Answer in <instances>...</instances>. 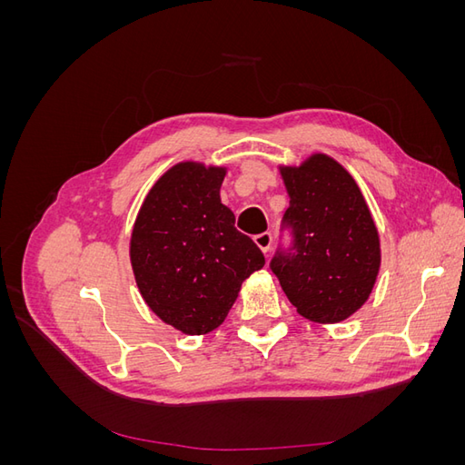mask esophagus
<instances>
[{
    "label": "esophagus",
    "mask_w": 465,
    "mask_h": 465,
    "mask_svg": "<svg viewBox=\"0 0 465 465\" xmlns=\"http://www.w3.org/2000/svg\"><path fill=\"white\" fill-rule=\"evenodd\" d=\"M254 242H256V246L263 252V254H267V252L272 250V244H273V236L270 234V232H262V234H258L256 238H254Z\"/></svg>",
    "instance_id": "esophagus-1"
}]
</instances>
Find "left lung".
<instances>
[{
  "label": "left lung",
  "mask_w": 465,
  "mask_h": 465,
  "mask_svg": "<svg viewBox=\"0 0 465 465\" xmlns=\"http://www.w3.org/2000/svg\"><path fill=\"white\" fill-rule=\"evenodd\" d=\"M291 198L285 223L294 231L289 254H277L279 277L297 312L337 323L369 301L382 262L380 234L357 180L326 153L279 164Z\"/></svg>",
  "instance_id": "1"
}]
</instances>
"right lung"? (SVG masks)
<instances>
[{
	"mask_svg": "<svg viewBox=\"0 0 465 465\" xmlns=\"http://www.w3.org/2000/svg\"><path fill=\"white\" fill-rule=\"evenodd\" d=\"M227 166L182 161L154 182L137 211L130 262L139 292L164 323L205 335L227 318L265 258L221 203Z\"/></svg>",
	"mask_w": 465,
	"mask_h": 465,
	"instance_id": "1",
	"label": "right lung"
}]
</instances>
